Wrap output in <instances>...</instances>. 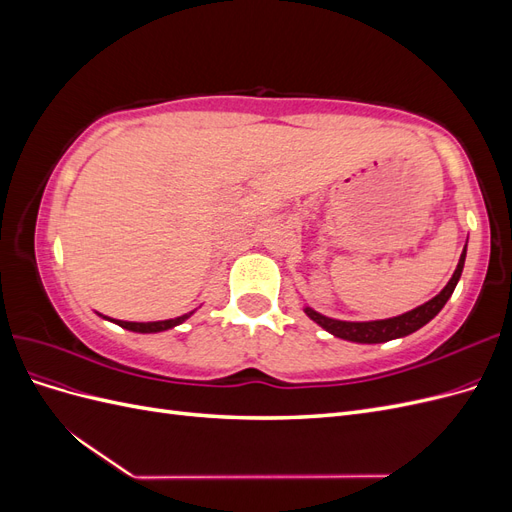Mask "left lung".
I'll use <instances>...</instances> for the list:
<instances>
[{"mask_svg":"<svg viewBox=\"0 0 512 512\" xmlns=\"http://www.w3.org/2000/svg\"><path fill=\"white\" fill-rule=\"evenodd\" d=\"M463 262H466V250H463V254L459 258V265L451 277V282L444 286V290L440 294H436V297L423 303L421 307L412 309V312H406V314L395 316V318L371 320V322H344V320H333V318L322 316L309 307H305V314L314 322H318L322 329H327L335 337L348 339V342L382 344V342H389V339L406 337V335L421 329L423 324H427L433 316H438V312L446 305V301L451 299V294H453L459 277H461V271H463Z\"/></svg>","mask_w":512,"mask_h":512,"instance_id":"1","label":"left lung"}]
</instances>
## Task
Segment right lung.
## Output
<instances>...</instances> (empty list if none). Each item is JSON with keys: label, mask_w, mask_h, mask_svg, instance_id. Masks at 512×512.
<instances>
[{"label": "right lung", "mask_w": 512, "mask_h": 512, "mask_svg": "<svg viewBox=\"0 0 512 512\" xmlns=\"http://www.w3.org/2000/svg\"><path fill=\"white\" fill-rule=\"evenodd\" d=\"M190 314H183L179 318L173 320H160V322H126V320H115L119 327L128 329V331H136V333H158V331H166V329H173L177 324H181L185 318H190Z\"/></svg>", "instance_id": "add662e5"}]
</instances>
